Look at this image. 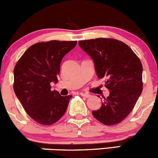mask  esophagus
Wrapping results in <instances>:
<instances>
[{"mask_svg":"<svg viewBox=\"0 0 158 158\" xmlns=\"http://www.w3.org/2000/svg\"><path fill=\"white\" fill-rule=\"evenodd\" d=\"M81 95H82L83 97H84V98H89L91 95H89V94H87V93H81Z\"/></svg>","mask_w":158,"mask_h":158,"instance_id":"34e87169","label":"esophagus"}]
</instances>
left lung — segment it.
Segmentation results:
<instances>
[{
	"instance_id": "left-lung-1",
	"label": "left lung",
	"mask_w": 158,
	"mask_h": 158,
	"mask_svg": "<svg viewBox=\"0 0 158 158\" xmlns=\"http://www.w3.org/2000/svg\"><path fill=\"white\" fill-rule=\"evenodd\" d=\"M79 46L94 62L98 78H107L110 95L93 116L106 125H114L130 114L143 91V65L128 45L114 39L79 41Z\"/></svg>"
}]
</instances>
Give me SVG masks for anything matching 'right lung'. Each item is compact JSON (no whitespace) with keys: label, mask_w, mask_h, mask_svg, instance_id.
I'll return each instance as SVG.
<instances>
[{"label":"right lung","mask_w":158,"mask_h":158,"mask_svg":"<svg viewBox=\"0 0 158 158\" xmlns=\"http://www.w3.org/2000/svg\"><path fill=\"white\" fill-rule=\"evenodd\" d=\"M76 45L77 41L36 43L24 53L14 68L15 95L27 113L41 125L55 123L66 111L72 96L51 91V83H57L62 59Z\"/></svg>","instance_id":"add662e5"}]
</instances>
